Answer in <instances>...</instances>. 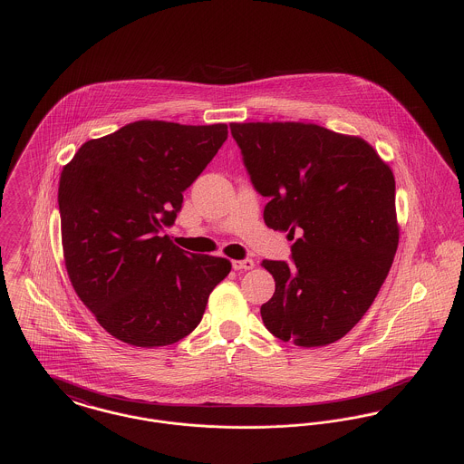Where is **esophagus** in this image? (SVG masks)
Returning a JSON list of instances; mask_svg holds the SVG:
<instances>
[{"mask_svg": "<svg viewBox=\"0 0 464 464\" xmlns=\"http://www.w3.org/2000/svg\"><path fill=\"white\" fill-rule=\"evenodd\" d=\"M254 266H256V263L252 261V259H245V261H234L232 263V267L236 269V271H246V269H254Z\"/></svg>", "mask_w": 464, "mask_h": 464, "instance_id": "obj_1", "label": "esophagus"}]
</instances>
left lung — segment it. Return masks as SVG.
I'll return each mask as SVG.
<instances>
[{
  "mask_svg": "<svg viewBox=\"0 0 464 464\" xmlns=\"http://www.w3.org/2000/svg\"><path fill=\"white\" fill-rule=\"evenodd\" d=\"M265 223L287 232L291 259L263 261L275 293L266 329L296 346H325L373 304L397 254L395 177L370 142L314 123H230Z\"/></svg>",
  "mask_w": 464,
  "mask_h": 464,
  "instance_id": "obj_1",
  "label": "left lung"
}]
</instances>
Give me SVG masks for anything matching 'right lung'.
<instances>
[{
    "label": "right lung",
    "instance_id": "1",
    "mask_svg": "<svg viewBox=\"0 0 464 464\" xmlns=\"http://www.w3.org/2000/svg\"><path fill=\"white\" fill-rule=\"evenodd\" d=\"M227 125L135 121L83 142L59 182L69 280L116 339L155 348L198 327L228 259L189 254L160 236L184 191L227 140Z\"/></svg>",
    "mask_w": 464,
    "mask_h": 464
}]
</instances>
